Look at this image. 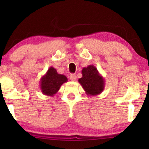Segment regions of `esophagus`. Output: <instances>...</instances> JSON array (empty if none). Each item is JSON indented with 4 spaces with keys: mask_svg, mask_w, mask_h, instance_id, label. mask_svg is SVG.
<instances>
[{
    "mask_svg": "<svg viewBox=\"0 0 149 149\" xmlns=\"http://www.w3.org/2000/svg\"><path fill=\"white\" fill-rule=\"evenodd\" d=\"M69 78H70V79L72 81H76V79H77V76H76V74H71L70 75V77H69Z\"/></svg>",
    "mask_w": 149,
    "mask_h": 149,
    "instance_id": "34e87169",
    "label": "esophagus"
}]
</instances>
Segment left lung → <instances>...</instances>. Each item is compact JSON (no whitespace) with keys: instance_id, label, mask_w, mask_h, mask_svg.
I'll use <instances>...</instances> for the list:
<instances>
[{"instance_id":"obj_1","label":"left lung","mask_w":149,"mask_h":149,"mask_svg":"<svg viewBox=\"0 0 149 149\" xmlns=\"http://www.w3.org/2000/svg\"><path fill=\"white\" fill-rule=\"evenodd\" d=\"M81 72L83 76L78 81L86 94L88 96L100 94L104 89L105 81L96 67L89 65L87 67H84Z\"/></svg>"}]
</instances>
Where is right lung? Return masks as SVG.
Segmentation results:
<instances>
[{"instance_id": "obj_1", "label": "right lung", "mask_w": 149, "mask_h": 149, "mask_svg": "<svg viewBox=\"0 0 149 149\" xmlns=\"http://www.w3.org/2000/svg\"><path fill=\"white\" fill-rule=\"evenodd\" d=\"M67 81L68 79L65 75L58 74L56 69L52 66L40 79V90L44 95L53 97L59 91L61 85Z\"/></svg>"}]
</instances>
